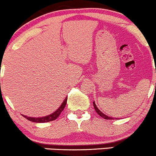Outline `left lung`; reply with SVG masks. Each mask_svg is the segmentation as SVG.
Listing matches in <instances>:
<instances>
[{"label":"left lung","mask_w":156,"mask_h":156,"mask_svg":"<svg viewBox=\"0 0 156 156\" xmlns=\"http://www.w3.org/2000/svg\"><path fill=\"white\" fill-rule=\"evenodd\" d=\"M93 105H94V110H95V111H96V112L98 113V114L99 115L101 116V117L104 118V119H112V117H108V116L105 115L103 114V113L101 112V111H100L99 109H98V108H97V106H96V105H95V103H94V101H93Z\"/></svg>","instance_id":"1"}]
</instances>
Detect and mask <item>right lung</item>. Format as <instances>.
<instances>
[{
  "label": "right lung",
  "instance_id": "1",
  "mask_svg": "<svg viewBox=\"0 0 156 156\" xmlns=\"http://www.w3.org/2000/svg\"><path fill=\"white\" fill-rule=\"evenodd\" d=\"M67 98H66L64 101V102L62 103V105L59 107V108L55 111V112L52 113V114L49 115L48 116H45V117H42V118H31V117H27V116L25 115H23L24 118L27 119V120L30 121V122H38V123H43V122H51V121L55 120L58 116L60 115L61 113L62 112V111L64 110L65 108V105H66V103H67Z\"/></svg>",
  "mask_w": 156,
  "mask_h": 156
}]
</instances>
